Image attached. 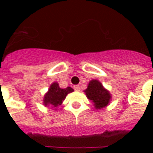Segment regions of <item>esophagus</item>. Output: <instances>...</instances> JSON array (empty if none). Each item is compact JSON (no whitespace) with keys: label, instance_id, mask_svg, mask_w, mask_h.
<instances>
[{"label":"esophagus","instance_id":"esophagus-1","mask_svg":"<svg viewBox=\"0 0 153 153\" xmlns=\"http://www.w3.org/2000/svg\"><path fill=\"white\" fill-rule=\"evenodd\" d=\"M74 90L75 91H80V87H79V86H74Z\"/></svg>","mask_w":153,"mask_h":153}]
</instances>
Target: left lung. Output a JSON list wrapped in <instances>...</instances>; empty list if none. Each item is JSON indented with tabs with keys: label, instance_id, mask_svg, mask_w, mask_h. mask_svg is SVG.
Listing matches in <instances>:
<instances>
[{
	"label": "left lung",
	"instance_id": "obj_1",
	"mask_svg": "<svg viewBox=\"0 0 153 153\" xmlns=\"http://www.w3.org/2000/svg\"><path fill=\"white\" fill-rule=\"evenodd\" d=\"M86 98L93 102L96 109H102L106 107L111 101L112 96L108 90L97 79L89 82L87 88L83 91Z\"/></svg>",
	"mask_w": 153,
	"mask_h": 153
}]
</instances>
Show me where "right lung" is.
I'll return each mask as SVG.
<instances>
[{"label":"right lung","mask_w":153,"mask_h":153,"mask_svg":"<svg viewBox=\"0 0 153 153\" xmlns=\"http://www.w3.org/2000/svg\"><path fill=\"white\" fill-rule=\"evenodd\" d=\"M74 90L71 87H67L62 89L59 87V85L56 82H54L51 84L48 91L44 96L43 104L45 106H50L51 109H56L59 105L62 104L65 100L68 94L73 92Z\"/></svg>","instance_id":"obj_1"}]
</instances>
